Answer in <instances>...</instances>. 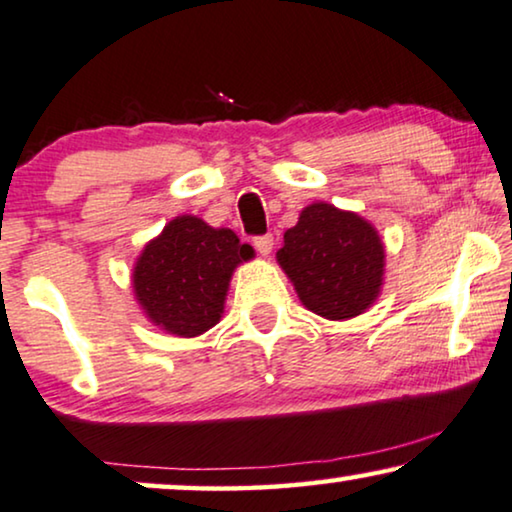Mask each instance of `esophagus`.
Masks as SVG:
<instances>
[{"instance_id": "34e87169", "label": "esophagus", "mask_w": 512, "mask_h": 512, "mask_svg": "<svg viewBox=\"0 0 512 512\" xmlns=\"http://www.w3.org/2000/svg\"><path fill=\"white\" fill-rule=\"evenodd\" d=\"M252 243H255V248H257V252H260L262 257H269L271 255V248H274V236H271V234L257 236Z\"/></svg>"}]
</instances>
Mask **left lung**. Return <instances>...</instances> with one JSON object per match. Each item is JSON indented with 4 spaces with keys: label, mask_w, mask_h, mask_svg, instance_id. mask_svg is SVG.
<instances>
[{
    "label": "left lung",
    "mask_w": 512,
    "mask_h": 512,
    "mask_svg": "<svg viewBox=\"0 0 512 512\" xmlns=\"http://www.w3.org/2000/svg\"><path fill=\"white\" fill-rule=\"evenodd\" d=\"M384 243L370 222L330 203H311L276 252L306 309L346 320L370 309L384 285Z\"/></svg>",
    "instance_id": "obj_1"
}]
</instances>
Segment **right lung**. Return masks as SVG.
<instances>
[{
  "label": "right lung",
  "instance_id": "1",
  "mask_svg": "<svg viewBox=\"0 0 512 512\" xmlns=\"http://www.w3.org/2000/svg\"><path fill=\"white\" fill-rule=\"evenodd\" d=\"M252 255L231 229L180 215L140 252L133 269L135 299L168 335L199 337L220 323L231 274Z\"/></svg>",
  "mask_w": 512,
  "mask_h": 512
}]
</instances>
